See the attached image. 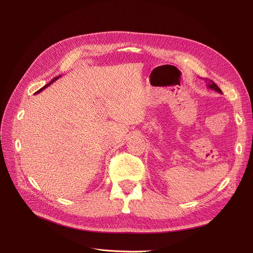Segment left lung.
<instances>
[{
  "label": "left lung",
  "instance_id": "8db88e82",
  "mask_svg": "<svg viewBox=\"0 0 253 253\" xmlns=\"http://www.w3.org/2000/svg\"><path fill=\"white\" fill-rule=\"evenodd\" d=\"M205 82H208V84H207V87L209 88V89H212V90H214V91H216V92H218V93H222L221 92V90L219 89V87L213 82V81H211V80H205Z\"/></svg>",
  "mask_w": 253,
  "mask_h": 253
}]
</instances>
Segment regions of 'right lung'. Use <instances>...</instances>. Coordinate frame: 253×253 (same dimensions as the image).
<instances>
[{
  "mask_svg": "<svg viewBox=\"0 0 253 253\" xmlns=\"http://www.w3.org/2000/svg\"><path fill=\"white\" fill-rule=\"evenodd\" d=\"M59 77H61V76H58V77H55V78H54V79H53V80H51V82H50V83H49V84H47V85H45V86H44V87H42V88H41V89H40V90H38V91H37V92H36V93H35V94H38V93H40V92H41V91H43V90H44V89H46V88H47V87H48V86H50V85H51V84H52V83H53V82H55V81H56V80H57V79H59Z\"/></svg>",
  "mask_w": 253,
  "mask_h": 253,
  "instance_id": "1",
  "label": "right lung"
}]
</instances>
